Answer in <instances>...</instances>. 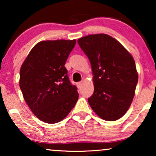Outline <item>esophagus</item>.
<instances>
[{"instance_id":"34e87169","label":"esophagus","mask_w":156,"mask_h":156,"mask_svg":"<svg viewBox=\"0 0 156 156\" xmlns=\"http://www.w3.org/2000/svg\"><path fill=\"white\" fill-rule=\"evenodd\" d=\"M76 86L78 87L79 89H80L82 86V82H79L76 83Z\"/></svg>"}]
</instances>
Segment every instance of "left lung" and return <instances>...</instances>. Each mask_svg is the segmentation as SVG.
I'll use <instances>...</instances> for the list:
<instances>
[{
  "mask_svg": "<svg viewBox=\"0 0 156 156\" xmlns=\"http://www.w3.org/2000/svg\"><path fill=\"white\" fill-rule=\"evenodd\" d=\"M91 63L94 91L89 105L100 118L118 120L129 109L135 95L138 72L135 61L114 37L96 34L77 40Z\"/></svg>",
  "mask_w": 156,
  "mask_h": 156,
  "instance_id": "obj_1",
  "label": "left lung"
}]
</instances>
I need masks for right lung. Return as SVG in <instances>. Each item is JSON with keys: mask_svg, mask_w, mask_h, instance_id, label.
I'll return each mask as SVG.
<instances>
[{"mask_svg": "<svg viewBox=\"0 0 156 156\" xmlns=\"http://www.w3.org/2000/svg\"><path fill=\"white\" fill-rule=\"evenodd\" d=\"M76 40H46L36 44L23 62L20 88L34 115L56 123L69 114L77 101V88L70 82L65 62Z\"/></svg>", "mask_w": 156, "mask_h": 156, "instance_id": "1", "label": "right lung"}]
</instances>
